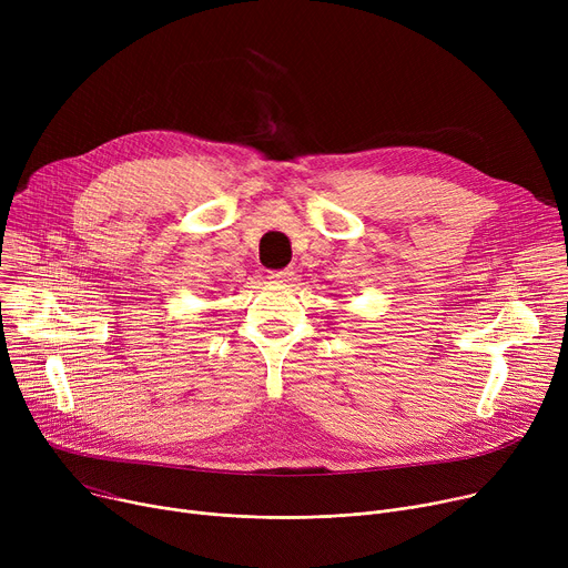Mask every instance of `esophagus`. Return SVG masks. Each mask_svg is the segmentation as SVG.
Returning a JSON list of instances; mask_svg holds the SVG:
<instances>
[{
  "instance_id": "1",
  "label": "esophagus",
  "mask_w": 568,
  "mask_h": 568,
  "mask_svg": "<svg viewBox=\"0 0 568 568\" xmlns=\"http://www.w3.org/2000/svg\"><path fill=\"white\" fill-rule=\"evenodd\" d=\"M292 276H294V272H292V270H278V272H270V278H272L274 283H290V281H292Z\"/></svg>"
}]
</instances>
